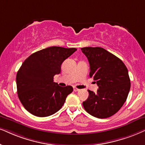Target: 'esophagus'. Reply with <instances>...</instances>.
I'll use <instances>...</instances> for the list:
<instances>
[{
  "instance_id": "1",
  "label": "esophagus",
  "mask_w": 145,
  "mask_h": 145,
  "mask_svg": "<svg viewBox=\"0 0 145 145\" xmlns=\"http://www.w3.org/2000/svg\"><path fill=\"white\" fill-rule=\"evenodd\" d=\"M79 90H80V89L77 88H74V91H79Z\"/></svg>"
}]
</instances>
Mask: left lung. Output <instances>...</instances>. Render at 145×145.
<instances>
[{
    "label": "left lung",
    "mask_w": 145,
    "mask_h": 145,
    "mask_svg": "<svg viewBox=\"0 0 145 145\" xmlns=\"http://www.w3.org/2000/svg\"><path fill=\"white\" fill-rule=\"evenodd\" d=\"M89 63V77L98 86L96 93L88 90L84 109L98 118L112 116L121 108L128 97L131 80L121 59L102 47H83Z\"/></svg>",
    "instance_id": "obj_1"
}]
</instances>
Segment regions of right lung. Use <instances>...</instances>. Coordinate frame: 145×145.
<instances>
[{"instance_id": "1", "label": "right lung", "mask_w": 145, "mask_h": 145, "mask_svg": "<svg viewBox=\"0 0 145 145\" xmlns=\"http://www.w3.org/2000/svg\"><path fill=\"white\" fill-rule=\"evenodd\" d=\"M76 48L50 47L38 51L24 61L16 74L17 94L25 109L34 116L46 117L59 110L71 86L61 87L54 82L55 75L61 72L65 59Z\"/></svg>"}]
</instances>
